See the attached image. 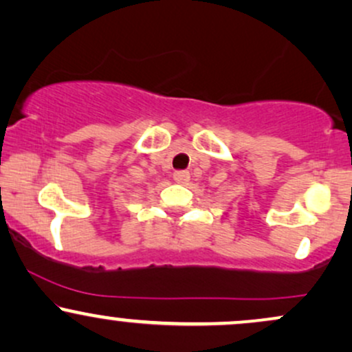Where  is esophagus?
I'll use <instances>...</instances> for the list:
<instances>
[{
    "label": "esophagus",
    "mask_w": 352,
    "mask_h": 352,
    "mask_svg": "<svg viewBox=\"0 0 352 352\" xmlns=\"http://www.w3.org/2000/svg\"><path fill=\"white\" fill-rule=\"evenodd\" d=\"M173 180H175V184L185 185L190 180V173L187 170H177L173 173Z\"/></svg>",
    "instance_id": "1"
}]
</instances>
